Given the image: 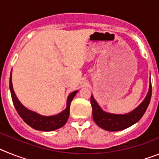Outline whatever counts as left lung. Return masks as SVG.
I'll return each instance as SVG.
<instances>
[{"label":"left lung","mask_w":159,"mask_h":159,"mask_svg":"<svg viewBox=\"0 0 159 159\" xmlns=\"http://www.w3.org/2000/svg\"><path fill=\"white\" fill-rule=\"evenodd\" d=\"M152 94L151 82L147 97L144 101L133 111L125 115H115L106 113L99 107L93 96L91 97V104L92 107V116L95 123L99 127L108 131H118L130 127L137 123L144 115L150 103Z\"/></svg>","instance_id":"8db88e82"}]
</instances>
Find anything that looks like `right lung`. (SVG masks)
I'll return each instance as SVG.
<instances>
[{
  "instance_id": "right-lung-1",
  "label": "right lung",
  "mask_w": 159,
  "mask_h": 159,
  "mask_svg": "<svg viewBox=\"0 0 159 159\" xmlns=\"http://www.w3.org/2000/svg\"><path fill=\"white\" fill-rule=\"evenodd\" d=\"M12 71H11L10 80H9V88H10L11 96H12V102L16 108V111L19 116L22 118L25 123H27L29 126L32 127L35 130H42V131H51V130H57V129L62 127L67 123L70 115V105L72 101L73 98L75 97V94L78 91H75L71 93L67 98V107L64 111L58 114L57 116H43L39 114L29 110L20 102L16 98L12 89Z\"/></svg>"
}]
</instances>
